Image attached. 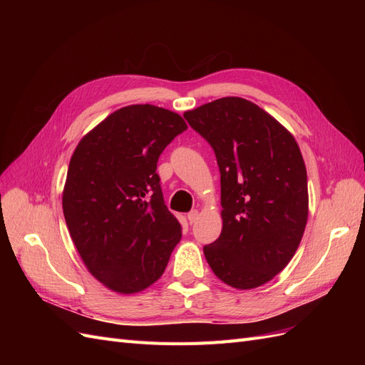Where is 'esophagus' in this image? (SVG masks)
Returning a JSON list of instances; mask_svg holds the SVG:
<instances>
[{"instance_id": "esophagus-1", "label": "esophagus", "mask_w": 365, "mask_h": 365, "mask_svg": "<svg viewBox=\"0 0 365 365\" xmlns=\"http://www.w3.org/2000/svg\"><path fill=\"white\" fill-rule=\"evenodd\" d=\"M187 219H189L190 224L196 222V219H197V210H192V212H190L189 215H187Z\"/></svg>"}]
</instances>
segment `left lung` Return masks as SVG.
<instances>
[{"label": "left lung", "instance_id": "8db88e82", "mask_svg": "<svg viewBox=\"0 0 365 365\" xmlns=\"http://www.w3.org/2000/svg\"><path fill=\"white\" fill-rule=\"evenodd\" d=\"M184 118L213 148L222 231L204 247L216 277L236 289L268 283L291 262L309 213L307 173L291 132L260 106L222 97Z\"/></svg>", "mask_w": 365, "mask_h": 365}]
</instances>
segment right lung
Segmentation results:
<instances>
[{"instance_id": "1", "label": "right lung", "mask_w": 365, "mask_h": 365, "mask_svg": "<svg viewBox=\"0 0 365 365\" xmlns=\"http://www.w3.org/2000/svg\"><path fill=\"white\" fill-rule=\"evenodd\" d=\"M185 129L169 109L129 105L74 149L62 193L65 222L86 269L108 289L149 288L181 240L178 219L163 200L157 161Z\"/></svg>"}]
</instances>
